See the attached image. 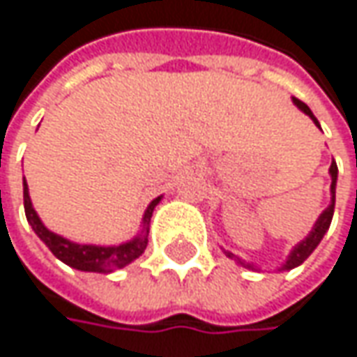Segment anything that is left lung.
<instances>
[{
	"instance_id": "1",
	"label": "left lung",
	"mask_w": 357,
	"mask_h": 357,
	"mask_svg": "<svg viewBox=\"0 0 357 357\" xmlns=\"http://www.w3.org/2000/svg\"><path fill=\"white\" fill-rule=\"evenodd\" d=\"M294 104L301 110V112H305L307 116L312 118L313 122H315V126H319V122H317V118L313 116V112L310 110V106L305 104V102H301V100L294 98ZM330 174H331V203L330 206L319 215V219L315 221V225H313L312 233L305 237V239L301 241V243H297L294 247V251L289 253V257H287V261H285V265L281 267V269H294V267H297V265H301L305 259L312 255L313 251H315V247L319 245V241L324 239V235L328 233V229H330L331 225V217H333V208H335V183H337V165L335 162H331L330 167ZM225 255L229 259H235L239 265H243V267H247V269H253V265L251 263H245L243 259H239L237 255H233V253H229V251H225Z\"/></svg>"
}]
</instances>
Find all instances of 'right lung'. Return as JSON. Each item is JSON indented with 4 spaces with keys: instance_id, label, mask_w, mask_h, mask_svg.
I'll use <instances>...</instances> for the list:
<instances>
[{
    "instance_id": "right-lung-1",
    "label": "right lung",
    "mask_w": 357,
    "mask_h": 357,
    "mask_svg": "<svg viewBox=\"0 0 357 357\" xmlns=\"http://www.w3.org/2000/svg\"><path fill=\"white\" fill-rule=\"evenodd\" d=\"M158 201H160V197H156L149 205V208L144 211L142 231L134 239L120 243V245H112V247L80 245V243L63 239L60 235L52 233L50 229H45L44 223L38 217V213L31 206V199H29V192H27V183L24 178V208H26L27 223L31 225L36 235L44 241L47 249L60 261H63L66 265H70L74 269H78V271H90V273H112L116 269L126 267L128 263H132L134 259H138L144 253V249L149 245V225H151L152 211H154V206L158 205Z\"/></svg>"
}]
</instances>
